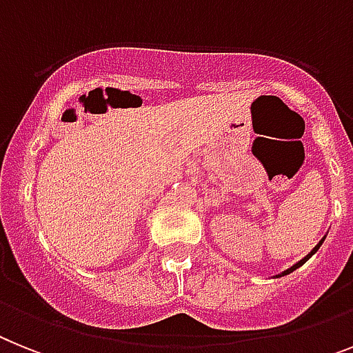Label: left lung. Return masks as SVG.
I'll return each instance as SVG.
<instances>
[{
  "mask_svg": "<svg viewBox=\"0 0 353 353\" xmlns=\"http://www.w3.org/2000/svg\"><path fill=\"white\" fill-rule=\"evenodd\" d=\"M323 241H325V238H323V240L319 241V243H317V245L314 247V249L310 250V252H308V254L305 256V258H303V260H299L298 263H296V265H292V267H290V269L283 270V272H281V274H278V278H281V276H287V274H290V272H294V270H296V269H299V267H301L303 263H307V261H308V258H310V256H312V254H316V252H317V249H319V247H321V243H323Z\"/></svg>",
  "mask_w": 353,
  "mask_h": 353,
  "instance_id": "obj_1",
  "label": "left lung"
}]
</instances>
